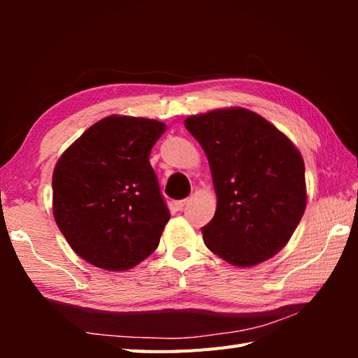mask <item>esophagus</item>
I'll return each instance as SVG.
<instances>
[{"label": "esophagus", "instance_id": "34e87169", "mask_svg": "<svg viewBox=\"0 0 358 358\" xmlns=\"http://www.w3.org/2000/svg\"><path fill=\"white\" fill-rule=\"evenodd\" d=\"M187 203H189V199H186V200H178V201H173L172 206H173L175 210H183Z\"/></svg>", "mask_w": 358, "mask_h": 358}]
</instances>
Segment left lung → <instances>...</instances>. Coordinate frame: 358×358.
Masks as SVG:
<instances>
[{
    "instance_id": "left-lung-1",
    "label": "left lung",
    "mask_w": 358,
    "mask_h": 358,
    "mask_svg": "<svg viewBox=\"0 0 358 358\" xmlns=\"http://www.w3.org/2000/svg\"><path fill=\"white\" fill-rule=\"evenodd\" d=\"M209 159L217 194L214 218L201 227L206 246L249 268L286 246L305 214L301 154L258 113L229 108L186 118Z\"/></svg>"
}]
</instances>
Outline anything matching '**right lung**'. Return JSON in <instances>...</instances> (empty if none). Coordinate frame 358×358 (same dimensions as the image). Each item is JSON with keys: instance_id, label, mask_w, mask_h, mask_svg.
<instances>
[{"instance_id": "1", "label": "right lung", "mask_w": 358, "mask_h": 358, "mask_svg": "<svg viewBox=\"0 0 358 358\" xmlns=\"http://www.w3.org/2000/svg\"><path fill=\"white\" fill-rule=\"evenodd\" d=\"M164 131L157 120L106 117L59 157L53 217L83 260L127 271L157 249L171 212L149 155Z\"/></svg>"}]
</instances>
